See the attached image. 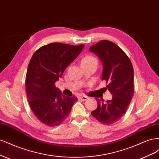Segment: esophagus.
<instances>
[{
	"mask_svg": "<svg viewBox=\"0 0 159 159\" xmlns=\"http://www.w3.org/2000/svg\"><path fill=\"white\" fill-rule=\"evenodd\" d=\"M79 99L82 101H85L88 99V98L86 97V96H80V97H79Z\"/></svg>",
	"mask_w": 159,
	"mask_h": 159,
	"instance_id": "esophagus-1",
	"label": "esophagus"
}]
</instances>
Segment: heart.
Listing matches in <instances>:
<instances>
[{"instance_id": "1", "label": "heart", "mask_w": 159, "mask_h": 159, "mask_svg": "<svg viewBox=\"0 0 159 159\" xmlns=\"http://www.w3.org/2000/svg\"><path fill=\"white\" fill-rule=\"evenodd\" d=\"M93 62H95L98 63V61L96 60L95 57L91 56H87L84 57L81 60V64H90L93 63Z\"/></svg>"}]
</instances>
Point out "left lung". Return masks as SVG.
I'll return each instance as SVG.
<instances>
[{"label": "left lung", "mask_w": 159, "mask_h": 159, "mask_svg": "<svg viewBox=\"0 0 159 159\" xmlns=\"http://www.w3.org/2000/svg\"><path fill=\"white\" fill-rule=\"evenodd\" d=\"M103 64L102 80L108 84L107 89L112 99H97L98 107L93 116L104 125L116 123L126 113L134 92V71L131 60L120 48L109 40H102L90 47Z\"/></svg>", "instance_id": "8db88e82"}]
</instances>
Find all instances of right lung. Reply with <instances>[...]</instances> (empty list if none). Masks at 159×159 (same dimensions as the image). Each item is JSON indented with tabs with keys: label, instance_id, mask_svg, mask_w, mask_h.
<instances>
[{
	"label": "right lung",
	"instance_id": "right-lung-1",
	"mask_svg": "<svg viewBox=\"0 0 159 159\" xmlns=\"http://www.w3.org/2000/svg\"><path fill=\"white\" fill-rule=\"evenodd\" d=\"M84 48L51 43L36 50L29 62L25 81L28 100L34 114L47 126L60 125L78 100L62 95L54 84Z\"/></svg>",
	"mask_w": 159,
	"mask_h": 159
}]
</instances>
